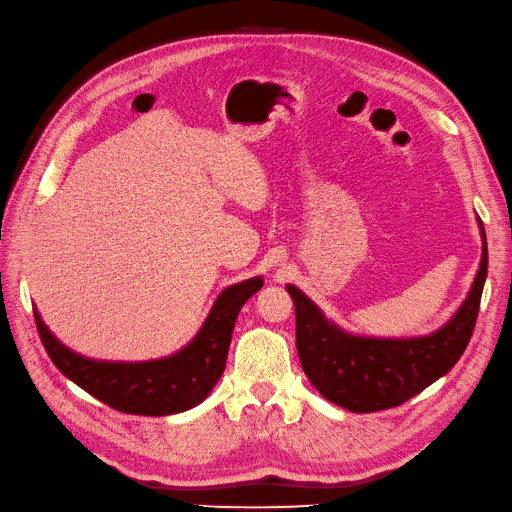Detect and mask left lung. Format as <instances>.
I'll return each mask as SVG.
<instances>
[{
  "mask_svg": "<svg viewBox=\"0 0 512 512\" xmlns=\"http://www.w3.org/2000/svg\"><path fill=\"white\" fill-rule=\"evenodd\" d=\"M466 301L438 331L418 337H367L337 327L297 286L286 284L297 314V350L318 393L350 412L401 406L453 369L466 350L487 280V237Z\"/></svg>",
  "mask_w": 512,
  "mask_h": 512,
  "instance_id": "obj_1",
  "label": "left lung"
}]
</instances>
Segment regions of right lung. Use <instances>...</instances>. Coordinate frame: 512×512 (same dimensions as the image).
Wrapping results in <instances>:
<instances>
[{
    "label": "right lung",
    "instance_id": "add662e5",
    "mask_svg": "<svg viewBox=\"0 0 512 512\" xmlns=\"http://www.w3.org/2000/svg\"><path fill=\"white\" fill-rule=\"evenodd\" d=\"M262 288V277L232 284L215 299L188 346L153 361H96L70 350L34 309L44 350L55 367L83 391L126 414L166 416L198 406L224 374L232 329L243 303Z\"/></svg>",
    "mask_w": 512,
    "mask_h": 512
}]
</instances>
